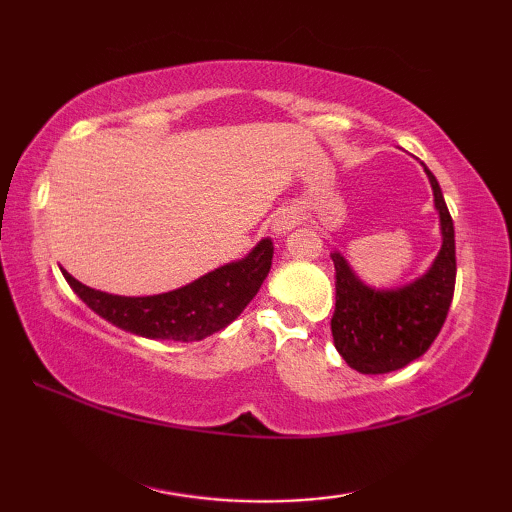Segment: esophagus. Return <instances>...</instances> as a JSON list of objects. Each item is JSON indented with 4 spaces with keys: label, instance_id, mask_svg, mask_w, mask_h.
<instances>
[{
    "label": "esophagus",
    "instance_id": "esophagus-1",
    "mask_svg": "<svg viewBox=\"0 0 512 512\" xmlns=\"http://www.w3.org/2000/svg\"><path fill=\"white\" fill-rule=\"evenodd\" d=\"M296 214L293 212H280L273 221V232L275 235H287V232L296 225Z\"/></svg>",
    "mask_w": 512,
    "mask_h": 512
}]
</instances>
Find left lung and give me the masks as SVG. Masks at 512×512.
Wrapping results in <instances>:
<instances>
[{"mask_svg": "<svg viewBox=\"0 0 512 512\" xmlns=\"http://www.w3.org/2000/svg\"><path fill=\"white\" fill-rule=\"evenodd\" d=\"M433 201L443 228V248L427 275L397 291H375L357 280L339 253H332L336 271V307L332 336L350 368L363 375H384L422 357L436 341L452 307L456 287L454 221L427 169Z\"/></svg>", "mask_w": 512, "mask_h": 512, "instance_id": "left-lung-1", "label": "left lung"}]
</instances>
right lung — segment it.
<instances>
[{
    "label": "right lung",
    "mask_w": 512,
    "mask_h": 512,
    "mask_svg": "<svg viewBox=\"0 0 512 512\" xmlns=\"http://www.w3.org/2000/svg\"><path fill=\"white\" fill-rule=\"evenodd\" d=\"M271 259L273 241L262 239L241 262L216 268L183 289L146 298L110 296L85 287L67 271L63 275L76 296L108 323L146 339L189 343L228 327L246 309L271 271Z\"/></svg>",
    "instance_id": "obj_1"
}]
</instances>
